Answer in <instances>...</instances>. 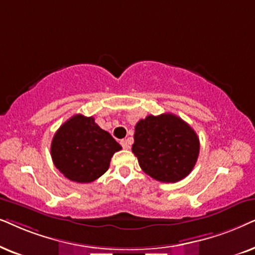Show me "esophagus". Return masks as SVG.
I'll return each instance as SVG.
<instances>
[{
  "label": "esophagus",
  "mask_w": 255,
  "mask_h": 255,
  "mask_svg": "<svg viewBox=\"0 0 255 255\" xmlns=\"http://www.w3.org/2000/svg\"><path fill=\"white\" fill-rule=\"evenodd\" d=\"M120 143H121L122 148H124V149H129L130 148V143H129V141H128V140H122Z\"/></svg>",
  "instance_id": "34e87169"
}]
</instances>
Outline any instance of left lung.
Instances as JSON below:
<instances>
[{
    "label": "left lung",
    "instance_id": "left-lung-1",
    "mask_svg": "<svg viewBox=\"0 0 255 255\" xmlns=\"http://www.w3.org/2000/svg\"><path fill=\"white\" fill-rule=\"evenodd\" d=\"M131 150L145 174L156 181L176 183L195 167L199 138L185 121L174 114L148 115L135 126Z\"/></svg>",
    "mask_w": 255,
    "mask_h": 255
}]
</instances>
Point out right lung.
I'll return each mask as SVG.
<instances>
[{
	"instance_id": "1",
	"label": "right lung",
	"mask_w": 255,
	"mask_h": 255,
	"mask_svg": "<svg viewBox=\"0 0 255 255\" xmlns=\"http://www.w3.org/2000/svg\"><path fill=\"white\" fill-rule=\"evenodd\" d=\"M121 145L108 131L101 129L94 118L76 114L60 126L51 143V157L56 168L77 183H91L110 168L114 152Z\"/></svg>"
}]
</instances>
